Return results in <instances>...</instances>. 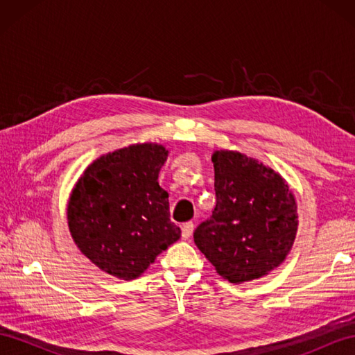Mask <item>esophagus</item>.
Listing matches in <instances>:
<instances>
[{
	"mask_svg": "<svg viewBox=\"0 0 355 355\" xmlns=\"http://www.w3.org/2000/svg\"><path fill=\"white\" fill-rule=\"evenodd\" d=\"M193 233V223H184L182 227V238L189 239Z\"/></svg>",
	"mask_w": 355,
	"mask_h": 355,
	"instance_id": "1",
	"label": "esophagus"
}]
</instances>
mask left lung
Here are the masks:
<instances>
[{
    "label": "left lung",
    "instance_id": "obj_1",
    "mask_svg": "<svg viewBox=\"0 0 355 355\" xmlns=\"http://www.w3.org/2000/svg\"><path fill=\"white\" fill-rule=\"evenodd\" d=\"M216 206L193 232V241L232 284L268 275L291 250L297 206L285 180L236 150H216Z\"/></svg>",
    "mask_w": 355,
    "mask_h": 355
}]
</instances>
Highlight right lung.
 <instances>
[{
  "instance_id": "obj_1",
  "label": "right lung",
  "mask_w": 355,
  "mask_h": 355,
  "mask_svg": "<svg viewBox=\"0 0 355 355\" xmlns=\"http://www.w3.org/2000/svg\"><path fill=\"white\" fill-rule=\"evenodd\" d=\"M169 150L141 143L102 155L71 191L67 220L79 250L105 273L125 281L182 236L171 221L158 172Z\"/></svg>"
}]
</instances>
